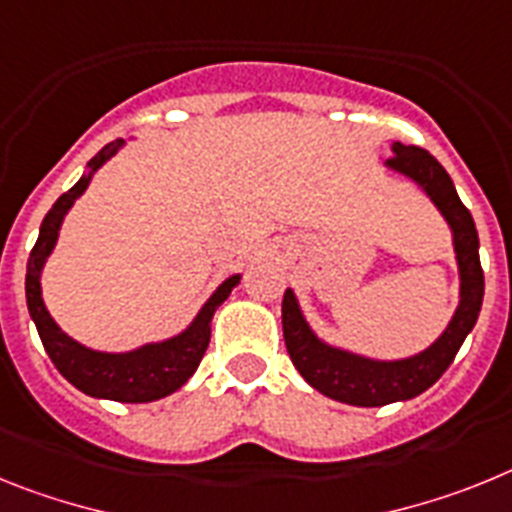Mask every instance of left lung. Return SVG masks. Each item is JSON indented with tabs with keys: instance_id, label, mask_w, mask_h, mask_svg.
<instances>
[{
	"instance_id": "8db88e82",
	"label": "left lung",
	"mask_w": 512,
	"mask_h": 512,
	"mask_svg": "<svg viewBox=\"0 0 512 512\" xmlns=\"http://www.w3.org/2000/svg\"><path fill=\"white\" fill-rule=\"evenodd\" d=\"M391 154L394 157L384 162L386 170L415 182L451 229L453 255L459 268V306L453 311L446 330L435 337L428 348L407 358L384 361V358H371V355L355 353V350L322 340L304 317V309L293 288H286L283 337H286L293 366L319 394L335 402L353 404V407H384V404L404 402L430 389L451 366L466 335L474 330L484 299L477 226L469 208L461 203L443 164L430 151L420 146H404L399 141L391 144Z\"/></svg>"
}]
</instances>
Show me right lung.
<instances>
[{"mask_svg": "<svg viewBox=\"0 0 512 512\" xmlns=\"http://www.w3.org/2000/svg\"><path fill=\"white\" fill-rule=\"evenodd\" d=\"M123 146H126L123 139H115L108 146H102L95 157L87 162V170L79 177L77 185L69 193L61 195L59 201L53 203L51 211L46 213L41 231H38V242L30 252L25 296H28L30 319L38 327V335H41L48 358L71 386H77L87 397L141 404L167 397L193 376L203 353H206L208 340H211L213 314L229 299V293L234 291L242 275L234 273L226 281H221L185 330L172 337H164V340L144 342L139 348L121 350V353L95 350L61 330L56 319L51 317L46 301H43V268H46L51 252L56 250L66 213L82 198L84 190L90 188L95 172L100 170L102 164L110 162Z\"/></svg>", "mask_w": 512, "mask_h": 512, "instance_id": "obj_1", "label": "right lung"}]
</instances>
